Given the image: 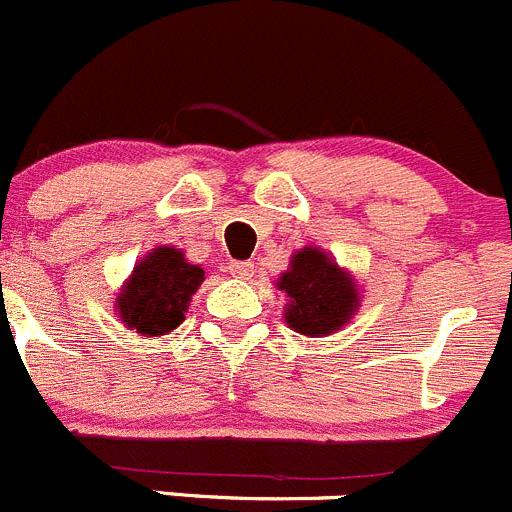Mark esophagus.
<instances>
[{
  "label": "esophagus",
  "mask_w": 512,
  "mask_h": 512,
  "mask_svg": "<svg viewBox=\"0 0 512 512\" xmlns=\"http://www.w3.org/2000/svg\"><path fill=\"white\" fill-rule=\"evenodd\" d=\"M230 272L235 277H242V280H250L252 272H255V265L252 262H230Z\"/></svg>",
  "instance_id": "esophagus-1"
}]
</instances>
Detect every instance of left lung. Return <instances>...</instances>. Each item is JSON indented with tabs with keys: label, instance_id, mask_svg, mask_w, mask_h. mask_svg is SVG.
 Returning a JSON list of instances; mask_svg holds the SVG:
<instances>
[{
	"label": "left lung",
	"instance_id": "8db88e82",
	"mask_svg": "<svg viewBox=\"0 0 512 512\" xmlns=\"http://www.w3.org/2000/svg\"><path fill=\"white\" fill-rule=\"evenodd\" d=\"M275 287L287 297L285 325L305 337H327L342 330L357 315L362 300L355 275L315 245L292 252Z\"/></svg>",
	"mask_w": 512,
	"mask_h": 512
}]
</instances>
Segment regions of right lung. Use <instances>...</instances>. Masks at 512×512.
Segmentation results:
<instances>
[{
  "label": "right lung",
  "instance_id": "right-lung-1",
  "mask_svg": "<svg viewBox=\"0 0 512 512\" xmlns=\"http://www.w3.org/2000/svg\"><path fill=\"white\" fill-rule=\"evenodd\" d=\"M202 282V265H192L177 247L160 245L137 260L114 297V312L127 330H137L142 337H162L185 322L192 295Z\"/></svg>",
  "mask_w": 512,
  "mask_h": 512
}]
</instances>
